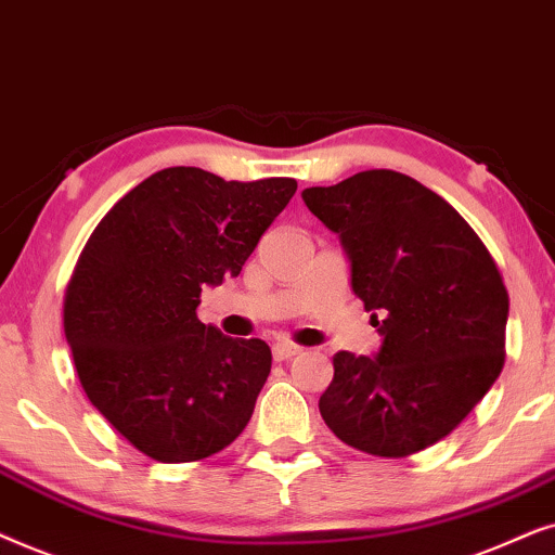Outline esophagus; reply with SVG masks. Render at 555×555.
<instances>
[{
  "label": "esophagus",
  "mask_w": 555,
  "mask_h": 555,
  "mask_svg": "<svg viewBox=\"0 0 555 555\" xmlns=\"http://www.w3.org/2000/svg\"><path fill=\"white\" fill-rule=\"evenodd\" d=\"M271 352H273V360H292L294 354L301 352V347L294 343H273Z\"/></svg>",
  "instance_id": "34e87169"
}]
</instances>
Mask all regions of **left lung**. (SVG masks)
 I'll list each match as a JSON object with an SVG mask.
<instances>
[{
	"mask_svg": "<svg viewBox=\"0 0 555 555\" xmlns=\"http://www.w3.org/2000/svg\"><path fill=\"white\" fill-rule=\"evenodd\" d=\"M301 201L339 235L352 292L383 337L373 358H332L324 424L390 460L437 444L505 365L509 299L498 263L444 197L393 169L307 188Z\"/></svg>",
	"mask_w": 555,
	"mask_h": 555,
	"instance_id": "1",
	"label": "left lung"
}]
</instances>
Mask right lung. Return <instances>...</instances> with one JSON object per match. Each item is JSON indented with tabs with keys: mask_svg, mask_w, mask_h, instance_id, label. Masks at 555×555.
I'll return each instance as SVG.
<instances>
[{
	"mask_svg": "<svg viewBox=\"0 0 555 555\" xmlns=\"http://www.w3.org/2000/svg\"><path fill=\"white\" fill-rule=\"evenodd\" d=\"M297 192L292 177L225 182L167 167L106 212L65 292L63 327L88 401L157 462H195L246 428L271 373L263 339L197 320Z\"/></svg>",
	"mask_w": 555,
	"mask_h": 555,
	"instance_id": "right-lung-1",
	"label": "right lung"
}]
</instances>
